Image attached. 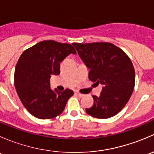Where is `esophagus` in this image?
<instances>
[{"label":"esophagus","instance_id":"esophagus-1","mask_svg":"<svg viewBox=\"0 0 154 154\" xmlns=\"http://www.w3.org/2000/svg\"><path fill=\"white\" fill-rule=\"evenodd\" d=\"M76 94H77V95L79 97H83V96H84V94H81V93H80V92H77V93H76Z\"/></svg>","mask_w":154,"mask_h":154}]
</instances>
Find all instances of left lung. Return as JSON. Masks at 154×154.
<instances>
[{"mask_svg": "<svg viewBox=\"0 0 154 154\" xmlns=\"http://www.w3.org/2000/svg\"><path fill=\"white\" fill-rule=\"evenodd\" d=\"M73 45L90 69L88 79L103 86L99 97L92 96L94 104L86 112L97 119L116 116L127 104L135 86V70L130 57L109 42Z\"/></svg>", "mask_w": 154, "mask_h": 154, "instance_id": "1", "label": "left lung"}]
</instances>
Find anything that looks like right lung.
<instances>
[{
	"mask_svg": "<svg viewBox=\"0 0 154 154\" xmlns=\"http://www.w3.org/2000/svg\"><path fill=\"white\" fill-rule=\"evenodd\" d=\"M71 54H77L72 45L46 40L25 50L18 59L14 74L15 89L22 104L34 117H57L74 94L68 88L60 91L50 87L51 75L60 74V63Z\"/></svg>",
	"mask_w": 154,
	"mask_h": 154,
	"instance_id": "add662e5",
	"label": "right lung"
}]
</instances>
